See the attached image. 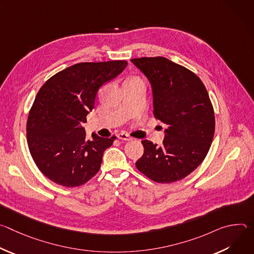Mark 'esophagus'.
Segmentation results:
<instances>
[{
  "instance_id": "1",
  "label": "esophagus",
  "mask_w": 254,
  "mask_h": 254,
  "mask_svg": "<svg viewBox=\"0 0 254 254\" xmlns=\"http://www.w3.org/2000/svg\"><path fill=\"white\" fill-rule=\"evenodd\" d=\"M118 138L123 139V140H131V136H129L127 133L126 132H121L118 134Z\"/></svg>"
}]
</instances>
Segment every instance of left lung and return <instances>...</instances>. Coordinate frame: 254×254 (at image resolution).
<instances>
[{"label":"left lung","mask_w":254,"mask_h":254,"mask_svg":"<svg viewBox=\"0 0 254 254\" xmlns=\"http://www.w3.org/2000/svg\"><path fill=\"white\" fill-rule=\"evenodd\" d=\"M153 90L154 116L167 125L163 144L141 140L139 172L157 183H173L190 175L205 159L215 131L213 106L201 79L165 57L130 60Z\"/></svg>","instance_id":"left-lung-1"}]
</instances>
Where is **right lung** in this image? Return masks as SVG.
I'll list each match as a JSON object with an SVG mask.
<instances>
[{
    "label": "right lung",
    "mask_w": 254,
    "mask_h": 254,
    "mask_svg": "<svg viewBox=\"0 0 254 254\" xmlns=\"http://www.w3.org/2000/svg\"><path fill=\"white\" fill-rule=\"evenodd\" d=\"M127 62H82L59 71L38 91L27 121V141L38 169L54 183L78 187L97 174L116 135L86 138L82 125L94 108L99 87Z\"/></svg>",
    "instance_id": "right-lung-1"
}]
</instances>
